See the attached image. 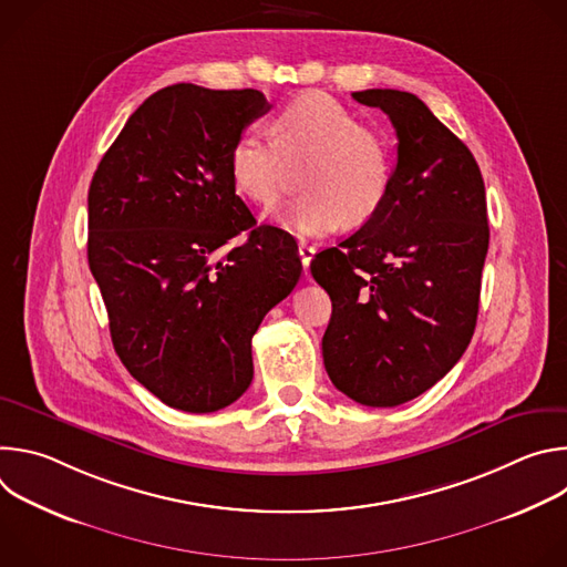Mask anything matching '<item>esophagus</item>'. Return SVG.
I'll list each match as a JSON object with an SVG mask.
<instances>
[{
  "mask_svg": "<svg viewBox=\"0 0 567 567\" xmlns=\"http://www.w3.org/2000/svg\"><path fill=\"white\" fill-rule=\"evenodd\" d=\"M313 254H316L313 245H309V241H305V239L298 241V256H300V262H302L305 269H309V265L313 260Z\"/></svg>",
  "mask_w": 567,
  "mask_h": 567,
  "instance_id": "esophagus-1",
  "label": "esophagus"
}]
</instances>
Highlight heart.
<instances>
[{
    "instance_id": "b5f03b06",
    "label": "heart",
    "mask_w": 567,
    "mask_h": 567,
    "mask_svg": "<svg viewBox=\"0 0 567 567\" xmlns=\"http://www.w3.org/2000/svg\"><path fill=\"white\" fill-rule=\"evenodd\" d=\"M271 136L241 132L228 152V173L239 195L274 206L282 193L289 164H302V188L280 221L298 235L337 230L346 219L365 224L383 206L394 156L390 141L326 92H307L289 101L271 123Z\"/></svg>"
}]
</instances>
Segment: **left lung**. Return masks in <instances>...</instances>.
<instances>
[{
  "instance_id": "8db88e82",
  "label": "left lung",
  "mask_w": 567,
  "mask_h": 567,
  "mask_svg": "<svg viewBox=\"0 0 567 567\" xmlns=\"http://www.w3.org/2000/svg\"><path fill=\"white\" fill-rule=\"evenodd\" d=\"M396 132L390 193L372 219L311 260L332 298L322 361L372 409L433 388L471 343L489 249L484 182L471 150L409 92L365 90Z\"/></svg>"
}]
</instances>
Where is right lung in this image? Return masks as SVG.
Returning <instances> with one entry per match:
<instances>
[{"label":"right lung","instance_id":"obj_1","mask_svg":"<svg viewBox=\"0 0 567 567\" xmlns=\"http://www.w3.org/2000/svg\"><path fill=\"white\" fill-rule=\"evenodd\" d=\"M269 107L258 90H158L90 186L87 258L114 350L177 411L213 413L247 392L251 339L302 271L296 239L258 226L228 173L233 141Z\"/></svg>","mask_w":567,"mask_h":567}]
</instances>
